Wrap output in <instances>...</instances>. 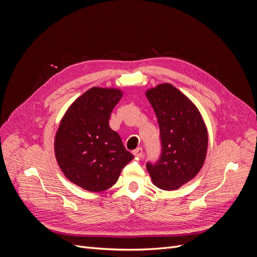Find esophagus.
Returning <instances> with one entry per match:
<instances>
[{"label":"esophagus","mask_w":257,"mask_h":257,"mask_svg":"<svg viewBox=\"0 0 257 257\" xmlns=\"http://www.w3.org/2000/svg\"><path fill=\"white\" fill-rule=\"evenodd\" d=\"M133 154H134V157H136V158H142L143 154H144V151H143L142 148H137V149H135L133 151Z\"/></svg>","instance_id":"esophagus-1"}]
</instances>
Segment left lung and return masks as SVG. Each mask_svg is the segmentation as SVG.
Listing matches in <instances>:
<instances>
[{"label": "left lung", "instance_id": "left-lung-1", "mask_svg": "<svg viewBox=\"0 0 257 257\" xmlns=\"http://www.w3.org/2000/svg\"><path fill=\"white\" fill-rule=\"evenodd\" d=\"M157 114L162 154L157 164L147 163L155 186L174 191L200 172L208 150V131L198 108L170 83L146 91Z\"/></svg>", "mask_w": 257, "mask_h": 257}]
</instances>
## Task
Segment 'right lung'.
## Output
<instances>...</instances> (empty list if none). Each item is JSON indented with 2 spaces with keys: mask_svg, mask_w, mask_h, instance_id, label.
Instances as JSON below:
<instances>
[{
  "mask_svg": "<svg viewBox=\"0 0 257 257\" xmlns=\"http://www.w3.org/2000/svg\"><path fill=\"white\" fill-rule=\"evenodd\" d=\"M123 92L93 87L74 100L60 121L54 154L62 173L89 192H103L116 182L122 168L134 159L109 118Z\"/></svg>",
  "mask_w": 257,
  "mask_h": 257,
  "instance_id": "obj_1",
  "label": "right lung"
}]
</instances>
